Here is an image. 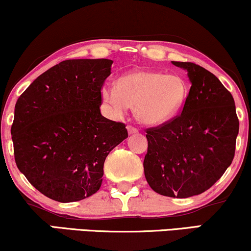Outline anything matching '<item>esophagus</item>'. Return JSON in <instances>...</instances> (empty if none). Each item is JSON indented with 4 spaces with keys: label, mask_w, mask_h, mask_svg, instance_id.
<instances>
[{
    "label": "esophagus",
    "mask_w": 251,
    "mask_h": 251,
    "mask_svg": "<svg viewBox=\"0 0 251 251\" xmlns=\"http://www.w3.org/2000/svg\"><path fill=\"white\" fill-rule=\"evenodd\" d=\"M127 132H128V134H135V133H138V129H136L135 127H133V126H131V125H128Z\"/></svg>",
    "instance_id": "1"
}]
</instances>
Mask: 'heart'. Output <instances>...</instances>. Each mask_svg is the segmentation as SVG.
Wrapping results in <instances>:
<instances>
[{
    "mask_svg": "<svg viewBox=\"0 0 251 251\" xmlns=\"http://www.w3.org/2000/svg\"><path fill=\"white\" fill-rule=\"evenodd\" d=\"M188 93V83L178 75L134 71L119 77L115 89L104 87L102 98L117 115L122 116L132 107L136 122L156 127L178 115Z\"/></svg>",
    "mask_w": 251,
    "mask_h": 251,
    "instance_id": "b5f03b06",
    "label": "heart"
}]
</instances>
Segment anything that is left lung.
I'll use <instances>...</instances> for the list:
<instances>
[{
  "label": "left lung",
  "mask_w": 251,
  "mask_h": 251,
  "mask_svg": "<svg viewBox=\"0 0 251 251\" xmlns=\"http://www.w3.org/2000/svg\"><path fill=\"white\" fill-rule=\"evenodd\" d=\"M171 62L188 72L191 88L179 116L147 129L145 177L160 195L189 198L210 189L230 166L239 119L217 76L196 63Z\"/></svg>",
  "instance_id": "left-lung-1"
}]
</instances>
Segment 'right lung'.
Instances as JSON below:
<instances>
[{"mask_svg": "<svg viewBox=\"0 0 251 251\" xmlns=\"http://www.w3.org/2000/svg\"><path fill=\"white\" fill-rule=\"evenodd\" d=\"M109 59L65 60L28 85L15 105L11 139L17 168L53 201H78L100 190L125 124L100 113Z\"/></svg>", "mask_w": 251, "mask_h": 251, "instance_id": "obj_1", "label": "right lung"}]
</instances>
